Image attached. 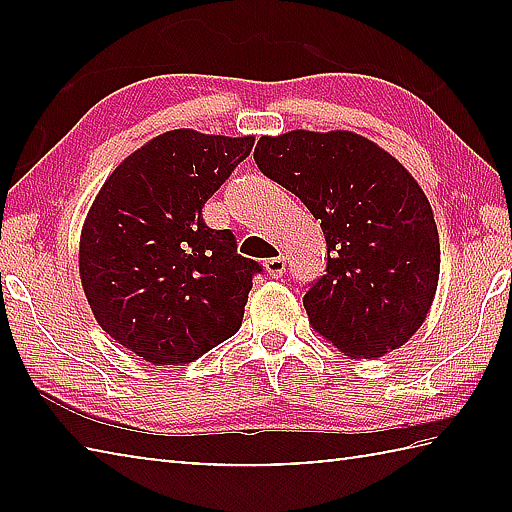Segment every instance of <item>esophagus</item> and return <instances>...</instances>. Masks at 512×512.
Listing matches in <instances>:
<instances>
[{
    "mask_svg": "<svg viewBox=\"0 0 512 512\" xmlns=\"http://www.w3.org/2000/svg\"><path fill=\"white\" fill-rule=\"evenodd\" d=\"M264 266H266V273L271 277H282L284 271H287V259H284L282 255H277V257L266 259Z\"/></svg>",
    "mask_w": 512,
    "mask_h": 512,
    "instance_id": "1",
    "label": "esophagus"
}]
</instances>
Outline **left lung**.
<instances>
[{"mask_svg":"<svg viewBox=\"0 0 512 512\" xmlns=\"http://www.w3.org/2000/svg\"><path fill=\"white\" fill-rule=\"evenodd\" d=\"M255 162L320 219L327 268L302 298L311 327L352 359L409 341L440 275L438 228L411 173L350 131L264 135Z\"/></svg>","mask_w":512,"mask_h":512,"instance_id":"left-lung-1","label":"left lung"}]
</instances>
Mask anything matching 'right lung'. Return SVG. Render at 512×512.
I'll return each instance as SVG.
<instances>
[{
    "mask_svg": "<svg viewBox=\"0 0 512 512\" xmlns=\"http://www.w3.org/2000/svg\"><path fill=\"white\" fill-rule=\"evenodd\" d=\"M255 137L162 133L110 173L85 216L79 273L97 323L153 366L203 357L237 334L255 259L203 207Z\"/></svg>",
    "mask_w": 512,
    "mask_h": 512,
    "instance_id": "obj_1",
    "label": "right lung"
}]
</instances>
